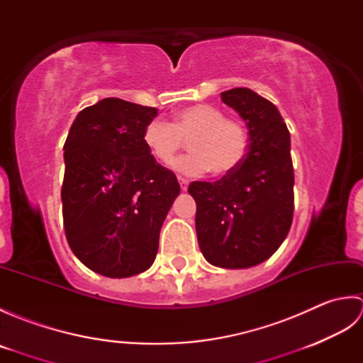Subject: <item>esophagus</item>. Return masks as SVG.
<instances>
[{
  "label": "esophagus",
  "mask_w": 363,
  "mask_h": 363,
  "mask_svg": "<svg viewBox=\"0 0 363 363\" xmlns=\"http://www.w3.org/2000/svg\"><path fill=\"white\" fill-rule=\"evenodd\" d=\"M179 186H181V190H182V191H187V189H189V181L184 179V177H179Z\"/></svg>",
  "instance_id": "1"
}]
</instances>
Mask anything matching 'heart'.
Returning a JSON list of instances; mask_svg holds the SVG:
<instances>
[{"instance_id":"1","label":"heart","mask_w":363,"mask_h":363,"mask_svg":"<svg viewBox=\"0 0 363 363\" xmlns=\"http://www.w3.org/2000/svg\"><path fill=\"white\" fill-rule=\"evenodd\" d=\"M143 140L148 150L162 164H172L186 143L190 154L174 164L184 176L230 174L238 168L248 150V134L242 123L226 118L218 107L195 104L176 113L173 125L154 120L145 129Z\"/></svg>"}]
</instances>
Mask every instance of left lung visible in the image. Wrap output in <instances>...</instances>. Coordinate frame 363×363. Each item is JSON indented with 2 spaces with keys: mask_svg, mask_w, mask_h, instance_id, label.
I'll return each instance as SVG.
<instances>
[{
  "mask_svg": "<svg viewBox=\"0 0 363 363\" xmlns=\"http://www.w3.org/2000/svg\"><path fill=\"white\" fill-rule=\"evenodd\" d=\"M250 134L248 152L235 172L215 182L196 181L189 194L196 203L199 250L220 268H250L272 257L293 220L290 133L273 103L245 87L221 94Z\"/></svg>",
  "mask_w": 363,
  "mask_h": 363,
  "instance_id": "1",
  "label": "left lung"
}]
</instances>
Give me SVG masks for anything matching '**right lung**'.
I'll list each match as a JSON object with an SVG mask.
<instances>
[{
	"mask_svg": "<svg viewBox=\"0 0 363 363\" xmlns=\"http://www.w3.org/2000/svg\"><path fill=\"white\" fill-rule=\"evenodd\" d=\"M156 107L104 98L82 109L64 145L62 213L68 245L91 272L129 277L148 269L181 187L143 140Z\"/></svg>",
	"mask_w": 363,
	"mask_h": 363,
	"instance_id": "1",
	"label": "right lung"
}]
</instances>
